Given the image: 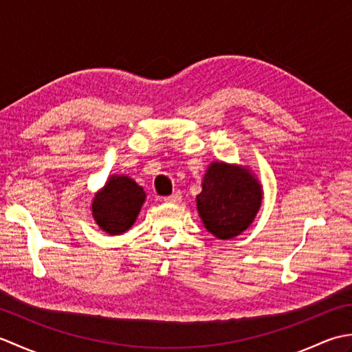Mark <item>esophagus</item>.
I'll return each mask as SVG.
<instances>
[{
  "mask_svg": "<svg viewBox=\"0 0 352 352\" xmlns=\"http://www.w3.org/2000/svg\"><path fill=\"white\" fill-rule=\"evenodd\" d=\"M164 201H166V203H169V204H178V203H182V192L172 193V195L164 198Z\"/></svg>",
  "mask_w": 352,
  "mask_h": 352,
  "instance_id": "esophagus-1",
  "label": "esophagus"
}]
</instances>
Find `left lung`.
Segmentation results:
<instances>
[{
	"label": "left lung",
	"mask_w": 352,
	"mask_h": 352,
	"mask_svg": "<svg viewBox=\"0 0 352 352\" xmlns=\"http://www.w3.org/2000/svg\"><path fill=\"white\" fill-rule=\"evenodd\" d=\"M201 186L198 214L216 239L228 241L251 227L263 201V188L246 164L212 162Z\"/></svg>",
	"instance_id": "obj_1"
}]
</instances>
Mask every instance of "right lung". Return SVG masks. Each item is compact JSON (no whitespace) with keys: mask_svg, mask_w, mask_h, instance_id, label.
<instances>
[{"mask_svg":"<svg viewBox=\"0 0 352 352\" xmlns=\"http://www.w3.org/2000/svg\"><path fill=\"white\" fill-rule=\"evenodd\" d=\"M145 199L144 188L131 177L113 174L95 192L91 203L92 218L107 234L119 236L134 226Z\"/></svg>","mask_w":352,"mask_h":352,"instance_id":"obj_1","label":"right lung"}]
</instances>
